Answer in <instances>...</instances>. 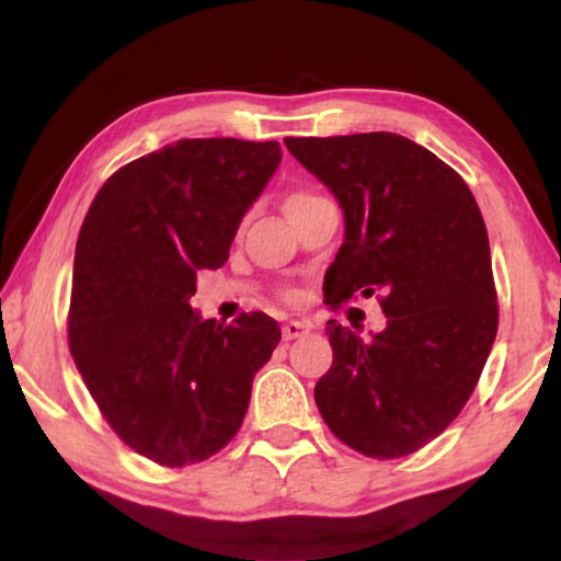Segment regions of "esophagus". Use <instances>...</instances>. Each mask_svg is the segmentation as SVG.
I'll use <instances>...</instances> for the list:
<instances>
[{
	"mask_svg": "<svg viewBox=\"0 0 561 561\" xmlns=\"http://www.w3.org/2000/svg\"><path fill=\"white\" fill-rule=\"evenodd\" d=\"M306 332H309V324H304V321L290 319L283 324V340H296V336H304Z\"/></svg>",
	"mask_w": 561,
	"mask_h": 561,
	"instance_id": "esophagus-1",
	"label": "esophagus"
}]
</instances>
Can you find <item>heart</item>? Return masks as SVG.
Returning <instances> with one entry per match:
<instances>
[{"label": "heart", "mask_w": 561, "mask_h": 561, "mask_svg": "<svg viewBox=\"0 0 561 561\" xmlns=\"http://www.w3.org/2000/svg\"><path fill=\"white\" fill-rule=\"evenodd\" d=\"M311 198H317V196L309 194V191H290V194L286 196V202H283V209H286V214H288V211H294L296 206L311 202Z\"/></svg>", "instance_id": "1"}]
</instances>
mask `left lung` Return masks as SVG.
Masks as SVG:
<instances>
[{
    "instance_id": "left-lung-1",
    "label": "left lung",
    "mask_w": 561,
    "mask_h": 561,
    "mask_svg": "<svg viewBox=\"0 0 561 561\" xmlns=\"http://www.w3.org/2000/svg\"><path fill=\"white\" fill-rule=\"evenodd\" d=\"M286 148L344 214L327 301L378 294L388 319L370 336L327 321L334 359L313 398L352 449L405 457L457 419L493 350L485 221L459 173L409 137H286Z\"/></svg>"
}]
</instances>
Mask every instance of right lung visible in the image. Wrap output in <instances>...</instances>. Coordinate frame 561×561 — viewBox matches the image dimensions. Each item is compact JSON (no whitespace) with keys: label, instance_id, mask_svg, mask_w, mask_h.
<instances>
[{"label":"right lung","instance_id":"obj_1","mask_svg":"<svg viewBox=\"0 0 561 561\" xmlns=\"http://www.w3.org/2000/svg\"><path fill=\"white\" fill-rule=\"evenodd\" d=\"M280 158L275 140H179L119 168L83 219L68 344L99 411L152 462L225 447L280 340L263 311L221 324L188 304L196 273L227 263Z\"/></svg>","mask_w":561,"mask_h":561}]
</instances>
